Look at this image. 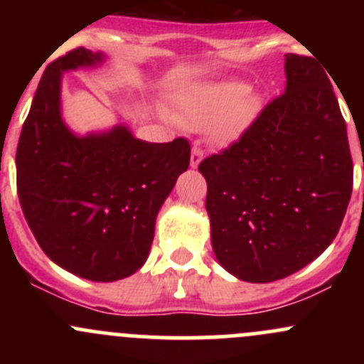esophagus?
<instances>
[{
    "mask_svg": "<svg viewBox=\"0 0 364 364\" xmlns=\"http://www.w3.org/2000/svg\"><path fill=\"white\" fill-rule=\"evenodd\" d=\"M203 159H204V151L199 148V146L196 144L192 148V155H190V167L197 168V167H199L200 161H203Z\"/></svg>",
    "mask_w": 364,
    "mask_h": 364,
    "instance_id": "34e87169",
    "label": "esophagus"
}]
</instances>
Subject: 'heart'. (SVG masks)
<instances>
[{
    "label": "heart",
    "instance_id": "1",
    "mask_svg": "<svg viewBox=\"0 0 364 364\" xmlns=\"http://www.w3.org/2000/svg\"><path fill=\"white\" fill-rule=\"evenodd\" d=\"M240 86L232 84H200L183 91L176 100L174 119L192 130L211 128L216 142H229L248 117V105L236 109Z\"/></svg>",
    "mask_w": 364,
    "mask_h": 364
}]
</instances>
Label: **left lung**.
I'll list each match as a JSON object with an SVG mask.
<instances>
[{
  "mask_svg": "<svg viewBox=\"0 0 364 364\" xmlns=\"http://www.w3.org/2000/svg\"><path fill=\"white\" fill-rule=\"evenodd\" d=\"M285 93L220 155L203 160L220 266L252 284L282 280L338 234L352 193L347 124L326 70L285 54Z\"/></svg>",
  "mask_w": 364,
  "mask_h": 364,
  "instance_id": "8db88e82",
  "label": "left lung"
}]
</instances>
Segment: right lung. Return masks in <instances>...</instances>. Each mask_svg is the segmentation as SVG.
<instances>
[{
	"mask_svg": "<svg viewBox=\"0 0 364 364\" xmlns=\"http://www.w3.org/2000/svg\"><path fill=\"white\" fill-rule=\"evenodd\" d=\"M105 60L79 47L46 68L16 155L19 203L40 248L91 282L121 280L144 266L156 215L190 164L186 139L146 142L127 124L80 135L65 123L63 73Z\"/></svg>",
	"mask_w": 364,
	"mask_h": 364,
	"instance_id": "add662e5",
	"label": "right lung"
}]
</instances>
